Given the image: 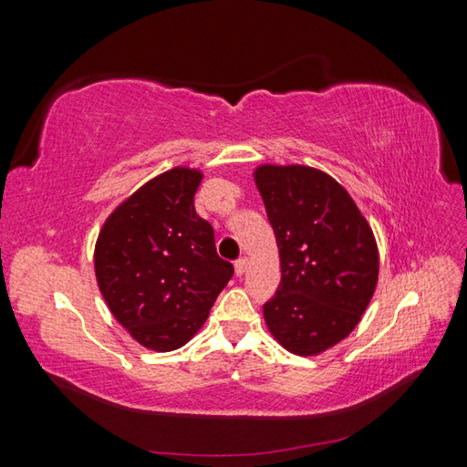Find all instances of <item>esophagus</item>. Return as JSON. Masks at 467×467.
Returning <instances> with one entry per match:
<instances>
[{
    "label": "esophagus",
    "mask_w": 467,
    "mask_h": 467,
    "mask_svg": "<svg viewBox=\"0 0 467 467\" xmlns=\"http://www.w3.org/2000/svg\"><path fill=\"white\" fill-rule=\"evenodd\" d=\"M247 265H249V261H247L245 257L237 259V261H235V265H234V266H235V275H237V276H242V275L247 271Z\"/></svg>",
    "instance_id": "34e87169"
}]
</instances>
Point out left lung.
Wrapping results in <instances>:
<instances>
[{
    "label": "left lung",
    "instance_id": "8db88e82",
    "mask_svg": "<svg viewBox=\"0 0 467 467\" xmlns=\"http://www.w3.org/2000/svg\"><path fill=\"white\" fill-rule=\"evenodd\" d=\"M255 185L273 225L280 285L263 306L268 331L316 357L357 327L378 285L372 228L338 182L307 165H259Z\"/></svg>",
    "mask_w": 467,
    "mask_h": 467
}]
</instances>
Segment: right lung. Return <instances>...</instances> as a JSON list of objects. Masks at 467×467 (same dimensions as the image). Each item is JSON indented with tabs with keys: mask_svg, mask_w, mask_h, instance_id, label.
<instances>
[{
	"mask_svg": "<svg viewBox=\"0 0 467 467\" xmlns=\"http://www.w3.org/2000/svg\"><path fill=\"white\" fill-rule=\"evenodd\" d=\"M199 169L153 177L105 220L95 244L99 290L132 338L158 352L187 345L234 276L194 210Z\"/></svg>",
	"mask_w": 467,
	"mask_h": 467,
	"instance_id": "obj_1",
	"label": "right lung"
}]
</instances>
